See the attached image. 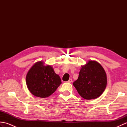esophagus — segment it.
I'll return each instance as SVG.
<instances>
[{
    "label": "esophagus",
    "mask_w": 127,
    "mask_h": 127,
    "mask_svg": "<svg viewBox=\"0 0 127 127\" xmlns=\"http://www.w3.org/2000/svg\"><path fill=\"white\" fill-rule=\"evenodd\" d=\"M68 82H69V83H71V82H72V79H70L68 81Z\"/></svg>",
    "instance_id": "34e87169"
}]
</instances>
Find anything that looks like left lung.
<instances>
[{"label":"left lung","instance_id":"8db88e82","mask_svg":"<svg viewBox=\"0 0 127 127\" xmlns=\"http://www.w3.org/2000/svg\"><path fill=\"white\" fill-rule=\"evenodd\" d=\"M73 85L77 92L86 100L94 99L100 96L107 85L105 70L98 62L88 61L81 66L77 80Z\"/></svg>","mask_w":127,"mask_h":127}]
</instances>
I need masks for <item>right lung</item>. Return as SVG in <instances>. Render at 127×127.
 I'll list each match as a JSON object with an SVG mask.
<instances>
[{
  "mask_svg": "<svg viewBox=\"0 0 127 127\" xmlns=\"http://www.w3.org/2000/svg\"><path fill=\"white\" fill-rule=\"evenodd\" d=\"M62 83L61 78L53 67L43 61L36 62L26 75V84L33 95L45 98L50 96Z\"/></svg>",
  "mask_w": 127,
  "mask_h": 127,
  "instance_id": "obj_1",
  "label": "right lung"
}]
</instances>
